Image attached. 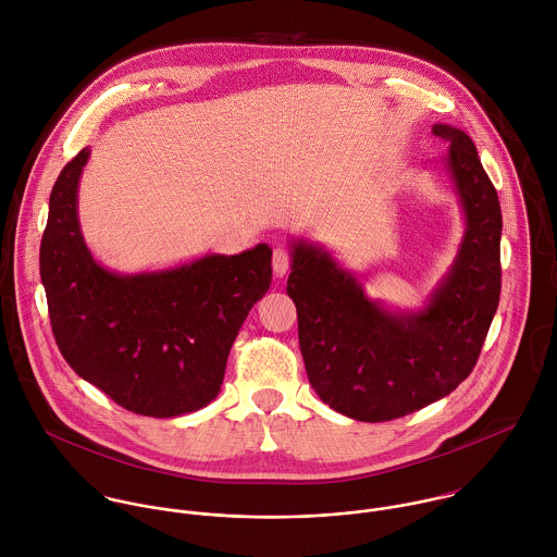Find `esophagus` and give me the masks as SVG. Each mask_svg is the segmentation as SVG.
<instances>
[{
    "label": "esophagus",
    "instance_id": "1",
    "mask_svg": "<svg viewBox=\"0 0 557 557\" xmlns=\"http://www.w3.org/2000/svg\"><path fill=\"white\" fill-rule=\"evenodd\" d=\"M288 269H290V253H288V249L275 247L273 249V273L277 277H282V275L288 273Z\"/></svg>",
    "mask_w": 557,
    "mask_h": 557
}]
</instances>
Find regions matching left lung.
Instances as JSON below:
<instances>
[{
  "label": "left lung",
  "instance_id": "1",
  "mask_svg": "<svg viewBox=\"0 0 557 557\" xmlns=\"http://www.w3.org/2000/svg\"><path fill=\"white\" fill-rule=\"evenodd\" d=\"M465 214L456 260L421 310H388L317 243H290L288 297L297 306L306 373L332 410L364 423L412 414L473 371L502 293V206L475 143L436 123Z\"/></svg>",
  "mask_w": 557,
  "mask_h": 557
}]
</instances>
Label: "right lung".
I'll return each instance as SVG.
<instances>
[{"mask_svg": "<svg viewBox=\"0 0 557 557\" xmlns=\"http://www.w3.org/2000/svg\"><path fill=\"white\" fill-rule=\"evenodd\" d=\"M90 149L58 175L40 240L51 332L66 364L121 408L169 419L221 391L234 338L271 286V247L210 253L147 273H116L88 251L77 186Z\"/></svg>", "mask_w": 557, "mask_h": 557, "instance_id": "obj_1", "label": "right lung"}]
</instances>
